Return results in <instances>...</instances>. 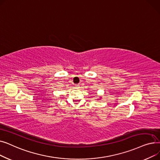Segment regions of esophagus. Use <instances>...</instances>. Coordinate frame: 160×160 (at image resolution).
Returning a JSON list of instances; mask_svg holds the SVG:
<instances>
[{
  "instance_id": "34e87169",
  "label": "esophagus",
  "mask_w": 160,
  "mask_h": 160,
  "mask_svg": "<svg viewBox=\"0 0 160 160\" xmlns=\"http://www.w3.org/2000/svg\"><path fill=\"white\" fill-rule=\"evenodd\" d=\"M75 86H76V88H78L80 86V84L79 83H78V84H75Z\"/></svg>"
}]
</instances>
